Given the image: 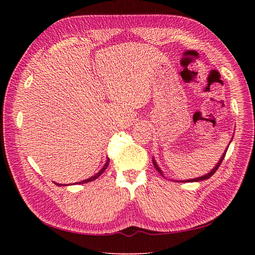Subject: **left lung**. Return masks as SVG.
Segmentation results:
<instances>
[{
	"label": "left lung",
	"instance_id": "1",
	"mask_svg": "<svg viewBox=\"0 0 255 255\" xmlns=\"http://www.w3.org/2000/svg\"><path fill=\"white\" fill-rule=\"evenodd\" d=\"M232 139H233V137H232ZM232 139H231V141H232ZM231 141H230V143H231ZM228 148H229V145L227 146V149H226V151H225V153L222 154V156L220 157V159H219V161L217 164H216V166L212 169V170L208 172V173H206V174H204V175H202V176H199V177H195V179H189V180H182V181H176V182H180V183H187V182H200V181H204V180H207V179H210V177L217 171V169L219 168V166L221 165V163H222V160H223V158H225V156H226V153H227V150H228ZM152 161H153V165H154V167H155V169L156 170L164 176V174H163V171H161V169L158 167V165H157V163L155 161V159H152ZM165 177V176H164Z\"/></svg>",
	"mask_w": 255,
	"mask_h": 255
}]
</instances>
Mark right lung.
Segmentation results:
<instances>
[{
	"label": "right lung",
	"mask_w": 255,
	"mask_h": 255,
	"mask_svg": "<svg viewBox=\"0 0 255 255\" xmlns=\"http://www.w3.org/2000/svg\"><path fill=\"white\" fill-rule=\"evenodd\" d=\"M109 164H110V158L109 157H107L106 158V161H105V164H104V166L102 167V169H101V170H100L98 173H96L95 175H92V176H90L89 177V179H86V180H84V181H82V182H78V183H75V184H85V183H88V182H92V181H94V180H96V179H98V177L100 176V175H101L103 172H104V170H105V169L107 168V166H109ZM56 185H57V186H63V185H61V184H57V183H55Z\"/></svg>",
	"instance_id": "obj_1"
}]
</instances>
